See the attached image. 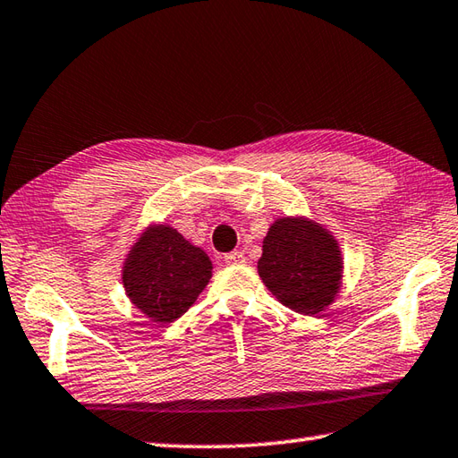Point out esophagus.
<instances>
[{
  "mask_svg": "<svg viewBox=\"0 0 458 458\" xmlns=\"http://www.w3.org/2000/svg\"><path fill=\"white\" fill-rule=\"evenodd\" d=\"M224 262L230 264V266H240V264L246 262V256H244V252H238V250H234V252L224 254Z\"/></svg>",
  "mask_w": 458,
  "mask_h": 458,
  "instance_id": "1",
  "label": "esophagus"
}]
</instances>
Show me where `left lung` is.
<instances>
[{
    "instance_id": "left-lung-1",
    "label": "left lung",
    "mask_w": 458,
    "mask_h": 458,
    "mask_svg": "<svg viewBox=\"0 0 458 458\" xmlns=\"http://www.w3.org/2000/svg\"><path fill=\"white\" fill-rule=\"evenodd\" d=\"M342 272L337 242L318 222L280 218L267 230L258 274L285 308L303 316L324 311L335 300Z\"/></svg>"
}]
</instances>
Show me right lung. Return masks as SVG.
Segmentation results:
<instances>
[{"label": "right lung", "instance_id": "right-lung-1", "mask_svg": "<svg viewBox=\"0 0 458 458\" xmlns=\"http://www.w3.org/2000/svg\"><path fill=\"white\" fill-rule=\"evenodd\" d=\"M212 276L204 250L181 232L158 224L134 242L123 266L129 300L155 324H170L192 306Z\"/></svg>", "mask_w": 458, "mask_h": 458}]
</instances>
